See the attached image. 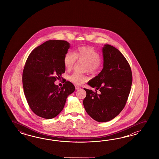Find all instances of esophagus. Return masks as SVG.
Returning a JSON list of instances; mask_svg holds the SVG:
<instances>
[{
  "mask_svg": "<svg viewBox=\"0 0 159 159\" xmlns=\"http://www.w3.org/2000/svg\"><path fill=\"white\" fill-rule=\"evenodd\" d=\"M75 89H76V90H79V89H80V87L79 86H77V85H76V86H75Z\"/></svg>",
  "mask_w": 159,
  "mask_h": 159,
  "instance_id": "34e87169",
  "label": "esophagus"
}]
</instances>
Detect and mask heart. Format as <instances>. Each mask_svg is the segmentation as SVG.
<instances>
[{"instance_id": "1", "label": "heart", "mask_w": 159, "mask_h": 159, "mask_svg": "<svg viewBox=\"0 0 159 159\" xmlns=\"http://www.w3.org/2000/svg\"><path fill=\"white\" fill-rule=\"evenodd\" d=\"M76 60L86 62L84 70L92 73L97 72L101 68L102 63L98 52L94 48L90 46L78 47L74 51L73 53L70 51L66 52L63 58V65L65 69L66 70L71 69ZM68 78L70 82L77 84H82L88 80V77L86 75L77 73H73Z\"/></svg>"}]
</instances>
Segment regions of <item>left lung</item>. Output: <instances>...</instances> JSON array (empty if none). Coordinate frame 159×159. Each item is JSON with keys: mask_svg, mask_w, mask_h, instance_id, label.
<instances>
[{"mask_svg": "<svg viewBox=\"0 0 159 159\" xmlns=\"http://www.w3.org/2000/svg\"><path fill=\"white\" fill-rule=\"evenodd\" d=\"M102 51L103 68L87 83L101 93L84 89L86 97L83 105L93 120L104 122L114 119L124 109L130 93L132 74L129 63L118 49L106 44Z\"/></svg>", "mask_w": 159, "mask_h": 159, "instance_id": "left-lung-1", "label": "left lung"}]
</instances>
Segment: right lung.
I'll return each mask as SVG.
<instances>
[{"instance_id":"add662e5","label":"right lung","mask_w":159,"mask_h":159,"mask_svg":"<svg viewBox=\"0 0 159 159\" xmlns=\"http://www.w3.org/2000/svg\"><path fill=\"white\" fill-rule=\"evenodd\" d=\"M69 48L66 41H47L35 48L26 61L22 77L24 94L31 110L43 118L58 116L75 90L69 81L61 87L54 83L65 73L63 58Z\"/></svg>"}]
</instances>
